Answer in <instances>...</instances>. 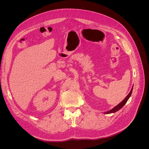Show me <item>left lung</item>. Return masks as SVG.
I'll use <instances>...</instances> for the list:
<instances>
[{
	"label": "left lung",
	"mask_w": 149,
	"mask_h": 149,
	"mask_svg": "<svg viewBox=\"0 0 149 149\" xmlns=\"http://www.w3.org/2000/svg\"><path fill=\"white\" fill-rule=\"evenodd\" d=\"M133 87H134V86H132V88L130 92H129V94L127 95V97H126V98H125L120 104H118V105L116 106L115 107H114L113 109H111V110L104 112V114H109V113H115V112H117V111H118L120 110V109H121L124 106V104L127 103V101H128L129 98L130 97L131 94H132V91H133Z\"/></svg>",
	"instance_id": "left-lung-1"
}]
</instances>
